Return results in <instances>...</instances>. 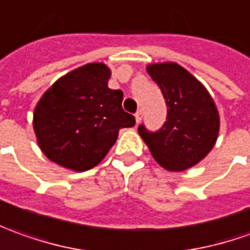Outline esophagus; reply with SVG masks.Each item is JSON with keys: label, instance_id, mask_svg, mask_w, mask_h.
<instances>
[{"label": "esophagus", "instance_id": "esophagus-1", "mask_svg": "<svg viewBox=\"0 0 250 250\" xmlns=\"http://www.w3.org/2000/svg\"><path fill=\"white\" fill-rule=\"evenodd\" d=\"M141 119H142V113H141V112H137V113H135V122L139 123V122H141Z\"/></svg>", "mask_w": 250, "mask_h": 250}]
</instances>
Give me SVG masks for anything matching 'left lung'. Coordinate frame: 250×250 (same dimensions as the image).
<instances>
[{
	"label": "left lung",
	"instance_id": "obj_1",
	"mask_svg": "<svg viewBox=\"0 0 250 250\" xmlns=\"http://www.w3.org/2000/svg\"><path fill=\"white\" fill-rule=\"evenodd\" d=\"M147 74L166 98L167 120L157 131L139 125V135L161 167L185 171L203 160L218 139L216 105L203 84L176 62L152 64Z\"/></svg>",
	"mask_w": 250,
	"mask_h": 250
}]
</instances>
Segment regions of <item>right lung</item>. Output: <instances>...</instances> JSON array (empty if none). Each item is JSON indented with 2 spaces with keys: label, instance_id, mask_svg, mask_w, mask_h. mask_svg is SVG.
I'll return each mask as SVG.
<instances>
[{
  "label": "right lung",
  "instance_id": "add662e5",
  "mask_svg": "<svg viewBox=\"0 0 250 250\" xmlns=\"http://www.w3.org/2000/svg\"><path fill=\"white\" fill-rule=\"evenodd\" d=\"M103 62L76 68L60 78L37 104L34 131L49 160L72 171H87L103 160L120 128L135 118L123 111V91L108 87Z\"/></svg>",
  "mask_w": 250,
  "mask_h": 250
}]
</instances>
